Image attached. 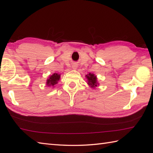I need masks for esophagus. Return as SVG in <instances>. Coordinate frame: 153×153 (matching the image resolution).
<instances>
[{
	"label": "esophagus",
	"mask_w": 153,
	"mask_h": 153,
	"mask_svg": "<svg viewBox=\"0 0 153 153\" xmlns=\"http://www.w3.org/2000/svg\"><path fill=\"white\" fill-rule=\"evenodd\" d=\"M77 65L76 64H74V65H73V66H72V68H73V69L74 70H76V68H77Z\"/></svg>",
	"instance_id": "34e87169"
}]
</instances>
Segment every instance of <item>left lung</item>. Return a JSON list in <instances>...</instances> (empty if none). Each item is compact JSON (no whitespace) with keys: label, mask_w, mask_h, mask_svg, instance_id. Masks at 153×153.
I'll return each mask as SVG.
<instances>
[{"label":"left lung","mask_w":153,"mask_h":153,"mask_svg":"<svg viewBox=\"0 0 153 153\" xmlns=\"http://www.w3.org/2000/svg\"><path fill=\"white\" fill-rule=\"evenodd\" d=\"M86 78L87 79V84L91 87H93V88H95V87H97L99 85V83H97V76L94 74H91L86 75Z\"/></svg>","instance_id":"left-lung-1"}]
</instances>
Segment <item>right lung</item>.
<instances>
[{
  "label": "right lung",
  "mask_w": 153,
  "mask_h": 153,
  "mask_svg": "<svg viewBox=\"0 0 153 153\" xmlns=\"http://www.w3.org/2000/svg\"><path fill=\"white\" fill-rule=\"evenodd\" d=\"M60 78V75L56 73L53 74L52 76H51L47 80V85L49 86H54V85L58 83V80Z\"/></svg>",
  "instance_id": "1"
}]
</instances>
